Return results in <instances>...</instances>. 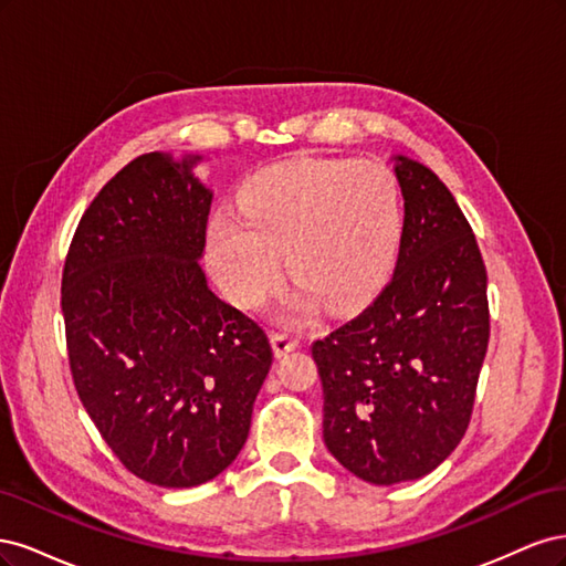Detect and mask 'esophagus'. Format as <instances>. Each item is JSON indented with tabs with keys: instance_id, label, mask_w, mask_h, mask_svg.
<instances>
[{
	"instance_id": "34e87169",
	"label": "esophagus",
	"mask_w": 566,
	"mask_h": 566,
	"mask_svg": "<svg viewBox=\"0 0 566 566\" xmlns=\"http://www.w3.org/2000/svg\"><path fill=\"white\" fill-rule=\"evenodd\" d=\"M271 345H273V354L281 358V356L293 352V349H297L300 347V339L293 337V335H287V333H273L271 335Z\"/></svg>"
}]
</instances>
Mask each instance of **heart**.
<instances>
[{"label": "heart", "instance_id": "obj_1", "mask_svg": "<svg viewBox=\"0 0 566 566\" xmlns=\"http://www.w3.org/2000/svg\"><path fill=\"white\" fill-rule=\"evenodd\" d=\"M238 210L208 227V256L221 290L254 310L287 276L331 312H349L380 287L397 256L399 184L380 163L290 158L252 175Z\"/></svg>", "mask_w": 566, "mask_h": 566}]
</instances>
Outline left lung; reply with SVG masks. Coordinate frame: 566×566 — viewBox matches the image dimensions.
<instances>
[{
	"label": "left lung",
	"mask_w": 566,
	"mask_h": 566,
	"mask_svg": "<svg viewBox=\"0 0 566 566\" xmlns=\"http://www.w3.org/2000/svg\"><path fill=\"white\" fill-rule=\"evenodd\" d=\"M391 160L403 196L394 276L312 345L325 447L378 486L420 479L453 453L489 347L486 269L465 214L430 167Z\"/></svg>",
	"instance_id": "1"
}]
</instances>
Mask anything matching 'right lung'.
I'll return each mask as SVG.
<instances>
[{"instance_id":"add662e5","label":"right lung","mask_w":566,"mask_h":566,"mask_svg":"<svg viewBox=\"0 0 566 566\" xmlns=\"http://www.w3.org/2000/svg\"><path fill=\"white\" fill-rule=\"evenodd\" d=\"M200 156L146 153L98 191L63 266L82 406L144 482L188 489L241 453L273 361L269 337L200 266L212 191Z\"/></svg>"}]
</instances>
